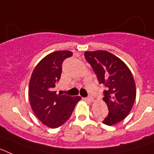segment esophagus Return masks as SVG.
Here are the masks:
<instances>
[{
  "label": "esophagus",
  "instance_id": "esophagus-1",
  "mask_svg": "<svg viewBox=\"0 0 154 154\" xmlns=\"http://www.w3.org/2000/svg\"><path fill=\"white\" fill-rule=\"evenodd\" d=\"M86 99L89 102H93L94 101V98L92 96H89L88 98H86Z\"/></svg>",
  "mask_w": 154,
  "mask_h": 154
}]
</instances>
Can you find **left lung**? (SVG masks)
I'll return each instance as SVG.
<instances>
[{"label": "left lung", "mask_w": 154, "mask_h": 154, "mask_svg": "<svg viewBox=\"0 0 154 154\" xmlns=\"http://www.w3.org/2000/svg\"><path fill=\"white\" fill-rule=\"evenodd\" d=\"M84 55L99 84L106 86L103 100L109 113L103 123L112 126L124 119L133 108L137 96L133 74L124 62L107 51H85Z\"/></svg>", "instance_id": "obj_1"}]
</instances>
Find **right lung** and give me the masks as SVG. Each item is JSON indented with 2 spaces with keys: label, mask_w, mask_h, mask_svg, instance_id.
I'll list each match as a JSON object with an SVG mask.
<instances>
[{
  "label": "right lung",
  "mask_w": 154,
  "mask_h": 154,
  "mask_svg": "<svg viewBox=\"0 0 154 154\" xmlns=\"http://www.w3.org/2000/svg\"><path fill=\"white\" fill-rule=\"evenodd\" d=\"M72 55L70 51H57L42 58L31 74L28 99L31 109L48 127L58 128L66 122L82 98L57 95L55 90L62 74V64Z\"/></svg>",
  "instance_id": "add662e5"
}]
</instances>
